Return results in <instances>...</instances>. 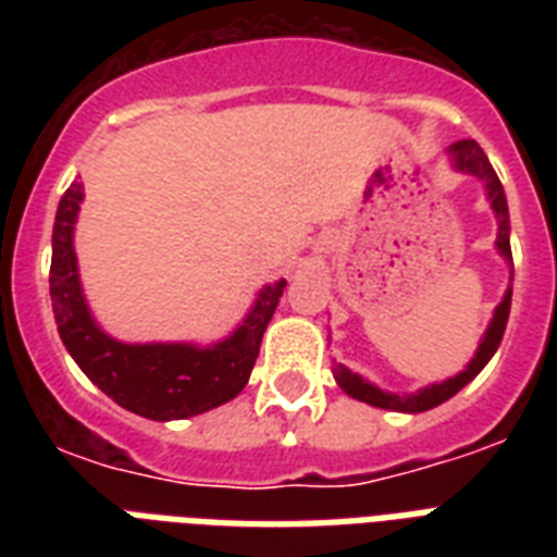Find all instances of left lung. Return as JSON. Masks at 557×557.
Masks as SVG:
<instances>
[{"label":"left lung","instance_id":"obj_1","mask_svg":"<svg viewBox=\"0 0 557 557\" xmlns=\"http://www.w3.org/2000/svg\"><path fill=\"white\" fill-rule=\"evenodd\" d=\"M448 152H450V159H454V168L462 170V173H471V176H476L485 185L494 216H497V251L511 262L509 205H506V193H503L500 178H497L494 168L488 164V159H485L483 147H480L476 141H471V138H466V141L454 144ZM511 277H515V271H511ZM509 309H511V288L506 292V297H503V304L494 309L492 323H488V330H485L483 341H480V347H476V356L471 358V364L459 372V375H454V379L442 381V384H431V387L398 396V393H387V389L375 387V384L361 379L358 372L347 370L344 364L332 367V375H335V381H338V387L344 389L347 396L358 398V401H367V405L372 407H384V410H398V413H422V410H431V407L448 401L450 396H457L459 389L466 387L471 379H476V372L492 361V356L497 352V347H500L506 323H509Z\"/></svg>","mask_w":557,"mask_h":557}]
</instances>
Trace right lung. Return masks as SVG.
I'll use <instances>...</instances> for the list:
<instances>
[{"label":"right lung","mask_w":557,"mask_h":557,"mask_svg":"<svg viewBox=\"0 0 557 557\" xmlns=\"http://www.w3.org/2000/svg\"><path fill=\"white\" fill-rule=\"evenodd\" d=\"M81 201L83 185L74 182L57 208L48 286L57 332L91 384H98L126 410L156 422L187 419L239 396L260 356L262 332L277 309L286 280L262 288L239 330L213 347L121 344L91 321L89 306L83 300L74 257V222Z\"/></svg>","instance_id":"1"}]
</instances>
